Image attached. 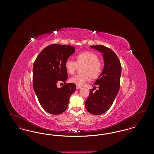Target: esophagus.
<instances>
[{
    "label": "esophagus",
    "mask_w": 154,
    "mask_h": 154,
    "mask_svg": "<svg viewBox=\"0 0 154 154\" xmlns=\"http://www.w3.org/2000/svg\"><path fill=\"white\" fill-rule=\"evenodd\" d=\"M76 88H77V89H80L81 88V87L79 86V85H77L76 86Z\"/></svg>",
    "instance_id": "obj_1"
}]
</instances>
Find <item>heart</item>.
I'll use <instances>...</instances> for the list:
<instances>
[{
  "mask_svg": "<svg viewBox=\"0 0 154 154\" xmlns=\"http://www.w3.org/2000/svg\"><path fill=\"white\" fill-rule=\"evenodd\" d=\"M76 62L72 59H68L65 62L66 70L70 74H74L78 66L84 65L82 69L84 74H77L72 77L70 81L77 85L81 86L89 80V76L92 78L97 77L102 72V65L97 55L93 52H81L77 54Z\"/></svg>",
  "mask_w": 154,
  "mask_h": 154,
  "instance_id": "1",
  "label": "heart"
}]
</instances>
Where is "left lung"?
<instances>
[{"label": "left lung", "instance_id": "1", "mask_svg": "<svg viewBox=\"0 0 154 154\" xmlns=\"http://www.w3.org/2000/svg\"><path fill=\"white\" fill-rule=\"evenodd\" d=\"M89 47L102 53L104 67L95 82L92 90L90 89L85 105L86 110L91 114L101 115L110 109L117 95L122 67L117 55L109 48L102 45ZM96 86L98 89L93 92Z\"/></svg>", "mask_w": 154, "mask_h": 154}]
</instances>
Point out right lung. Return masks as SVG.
<instances>
[{
	"label": "right lung",
	"mask_w": 154,
	"mask_h": 154,
	"mask_svg": "<svg viewBox=\"0 0 154 154\" xmlns=\"http://www.w3.org/2000/svg\"><path fill=\"white\" fill-rule=\"evenodd\" d=\"M75 48L69 45L52 44L37 56L33 67V87L42 107L50 114L58 115L66 110L70 96L75 91L73 83L66 84V60L74 54ZM65 85L60 88L58 82Z\"/></svg>",
	"instance_id": "add662e5"
}]
</instances>
